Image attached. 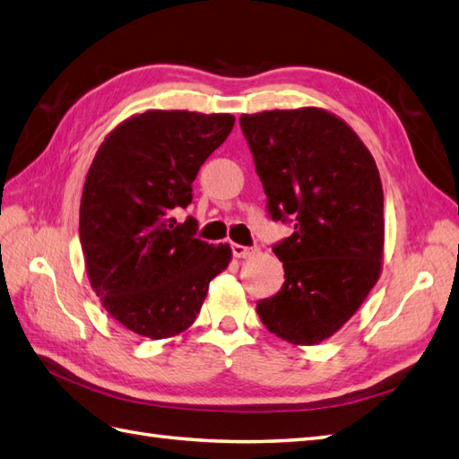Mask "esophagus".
I'll use <instances>...</instances> for the list:
<instances>
[{
    "mask_svg": "<svg viewBox=\"0 0 459 459\" xmlns=\"http://www.w3.org/2000/svg\"><path fill=\"white\" fill-rule=\"evenodd\" d=\"M230 248H232L234 258H250V255L254 254L252 248L242 247V244H230Z\"/></svg>",
    "mask_w": 459,
    "mask_h": 459,
    "instance_id": "34e87169",
    "label": "esophagus"
}]
</instances>
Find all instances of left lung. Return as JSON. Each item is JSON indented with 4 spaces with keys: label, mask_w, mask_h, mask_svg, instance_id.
I'll return each instance as SVG.
<instances>
[{
    "label": "left lung",
    "mask_w": 459,
    "mask_h": 459,
    "mask_svg": "<svg viewBox=\"0 0 459 459\" xmlns=\"http://www.w3.org/2000/svg\"><path fill=\"white\" fill-rule=\"evenodd\" d=\"M273 221L295 229L273 247L281 291L255 307L272 334L321 344L379 280L385 221L376 160L346 121L321 108L240 117Z\"/></svg>",
    "instance_id": "8db88e82"
}]
</instances>
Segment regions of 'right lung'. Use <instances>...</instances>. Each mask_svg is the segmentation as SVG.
<instances>
[{
	"label": "right lung",
	"mask_w": 459,
	"mask_h": 459,
	"mask_svg": "<svg viewBox=\"0 0 459 459\" xmlns=\"http://www.w3.org/2000/svg\"><path fill=\"white\" fill-rule=\"evenodd\" d=\"M229 113L133 115L105 136L85 176L80 242L91 290L117 323L152 340L184 333L211 280L227 270L229 244L195 238L197 222L174 219L191 184L227 141Z\"/></svg>",
	"instance_id": "add662e5"
}]
</instances>
